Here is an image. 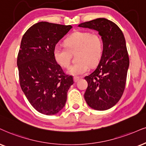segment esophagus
<instances>
[{"instance_id":"34e87169","label":"esophagus","mask_w":146,"mask_h":146,"mask_svg":"<svg viewBox=\"0 0 146 146\" xmlns=\"http://www.w3.org/2000/svg\"><path fill=\"white\" fill-rule=\"evenodd\" d=\"M79 79H80V78L79 77H74V82H77L79 80Z\"/></svg>"}]
</instances>
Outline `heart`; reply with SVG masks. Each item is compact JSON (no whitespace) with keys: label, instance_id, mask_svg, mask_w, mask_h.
<instances>
[{"label":"heart","instance_id":"1","mask_svg":"<svg viewBox=\"0 0 146 146\" xmlns=\"http://www.w3.org/2000/svg\"><path fill=\"white\" fill-rule=\"evenodd\" d=\"M66 47L55 46L53 50V58L57 64L64 68L69 66L71 53H76V64L67 70L68 74L78 76L87 72L89 66H94L100 62L103 53L102 38L96 33L76 31L64 41Z\"/></svg>","mask_w":146,"mask_h":146}]
</instances>
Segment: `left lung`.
<instances>
[{
	"label": "left lung",
	"mask_w": 146,
	"mask_h": 146,
	"mask_svg": "<svg viewBox=\"0 0 146 146\" xmlns=\"http://www.w3.org/2000/svg\"><path fill=\"white\" fill-rule=\"evenodd\" d=\"M78 27L96 30L102 37L103 53L98 67L84 77L88 87L84 97L96 110H106L118 103L125 88L129 58L123 32L116 23L98 18Z\"/></svg>",
	"instance_id": "8db88e82"
}]
</instances>
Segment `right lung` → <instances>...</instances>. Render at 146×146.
Returning <instances> with one entry per match:
<instances>
[{"label": "right lung", "instance_id": "right-lung-1", "mask_svg": "<svg viewBox=\"0 0 146 146\" xmlns=\"http://www.w3.org/2000/svg\"><path fill=\"white\" fill-rule=\"evenodd\" d=\"M72 26L41 21L26 32L21 41L17 65L21 90L36 110L53 115L64 108L74 83L53 58L57 43Z\"/></svg>", "mask_w": 146, "mask_h": 146}]
</instances>
